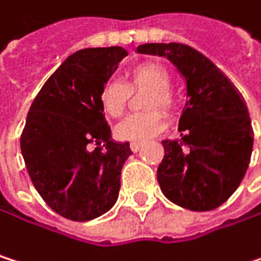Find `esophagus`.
I'll list each match as a JSON object with an SVG mask.
<instances>
[{"instance_id": "obj_1", "label": "esophagus", "mask_w": 261, "mask_h": 261, "mask_svg": "<svg viewBox=\"0 0 261 261\" xmlns=\"http://www.w3.org/2000/svg\"><path fill=\"white\" fill-rule=\"evenodd\" d=\"M144 144L142 142H132V144H129V148H132V151L133 153H136V151H139L141 150V147H142Z\"/></svg>"}]
</instances>
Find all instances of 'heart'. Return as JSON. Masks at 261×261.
I'll use <instances>...</instances> for the list:
<instances>
[{
	"instance_id": "1",
	"label": "heart",
	"mask_w": 261,
	"mask_h": 261,
	"mask_svg": "<svg viewBox=\"0 0 261 261\" xmlns=\"http://www.w3.org/2000/svg\"><path fill=\"white\" fill-rule=\"evenodd\" d=\"M170 75L167 69L153 62L141 63L129 71V86L150 88L151 92L147 100V108L173 110V99L170 96ZM129 97L128 86L119 80H110L102 91V108L110 117H120L125 111ZM165 126V116L159 110H151L141 114L128 116L116 126V136L122 141L142 142L158 135Z\"/></svg>"
}]
</instances>
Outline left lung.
<instances>
[{"label": "left lung", "instance_id": "left-lung-1", "mask_svg": "<svg viewBox=\"0 0 261 261\" xmlns=\"http://www.w3.org/2000/svg\"><path fill=\"white\" fill-rule=\"evenodd\" d=\"M139 54L170 60L187 83L179 141H162L158 182L172 202L214 211L238 189L252 153V126L245 99L201 52L181 43H147Z\"/></svg>", "mask_w": 261, "mask_h": 261}]
</instances>
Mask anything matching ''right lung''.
Segmentation results:
<instances>
[{
	"mask_svg": "<svg viewBox=\"0 0 261 261\" xmlns=\"http://www.w3.org/2000/svg\"><path fill=\"white\" fill-rule=\"evenodd\" d=\"M128 52L77 50L43 85L28 114L21 153L34 187L47 206L72 221H89L117 201L120 170L133 154L114 142L102 91Z\"/></svg>",
	"mask_w": 261,
	"mask_h": 261,
	"instance_id": "add662e5",
	"label": "right lung"
}]
</instances>
